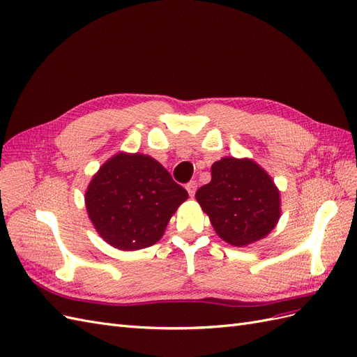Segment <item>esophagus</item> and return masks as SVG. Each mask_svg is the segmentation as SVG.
Here are the masks:
<instances>
[{
	"label": "esophagus",
	"instance_id": "34e87169",
	"mask_svg": "<svg viewBox=\"0 0 357 357\" xmlns=\"http://www.w3.org/2000/svg\"><path fill=\"white\" fill-rule=\"evenodd\" d=\"M197 188H198V183H197V181H190V183H188V185H186V190L189 192V195H190V197L195 195Z\"/></svg>",
	"mask_w": 357,
	"mask_h": 357
}]
</instances>
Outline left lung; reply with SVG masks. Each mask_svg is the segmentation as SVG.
I'll list each match as a JSON object with an SVG mask.
<instances>
[{
  "label": "left lung",
  "instance_id": "left-lung-1",
  "mask_svg": "<svg viewBox=\"0 0 357 357\" xmlns=\"http://www.w3.org/2000/svg\"><path fill=\"white\" fill-rule=\"evenodd\" d=\"M195 198L215 234L235 247L265 238L282 215V199L274 180L248 158L215 160L211 181L197 190Z\"/></svg>",
  "mask_w": 357,
  "mask_h": 357
}]
</instances>
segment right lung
<instances>
[{"mask_svg": "<svg viewBox=\"0 0 357 357\" xmlns=\"http://www.w3.org/2000/svg\"><path fill=\"white\" fill-rule=\"evenodd\" d=\"M188 198L186 189L156 159L126 152L107 159L84 192L93 228L107 244L123 252L158 243Z\"/></svg>", "mask_w": 357, "mask_h": 357, "instance_id": "obj_1", "label": "right lung"}]
</instances>
